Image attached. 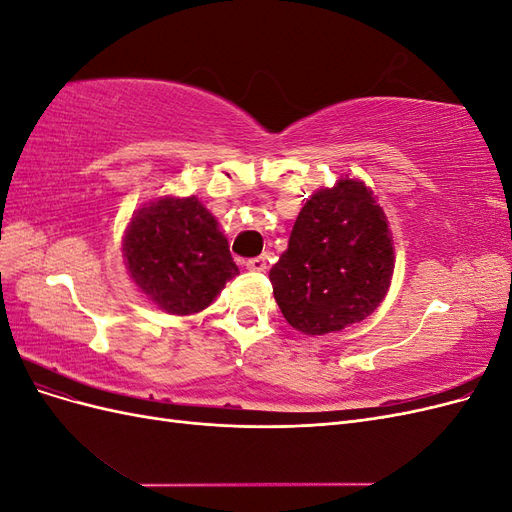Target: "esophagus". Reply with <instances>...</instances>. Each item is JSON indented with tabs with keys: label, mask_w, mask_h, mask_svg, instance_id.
I'll use <instances>...</instances> for the list:
<instances>
[{
	"label": "esophagus",
	"mask_w": 512,
	"mask_h": 512,
	"mask_svg": "<svg viewBox=\"0 0 512 512\" xmlns=\"http://www.w3.org/2000/svg\"><path fill=\"white\" fill-rule=\"evenodd\" d=\"M245 269L250 271H265L267 269V256H256L245 262Z\"/></svg>",
	"instance_id": "esophagus-1"
}]
</instances>
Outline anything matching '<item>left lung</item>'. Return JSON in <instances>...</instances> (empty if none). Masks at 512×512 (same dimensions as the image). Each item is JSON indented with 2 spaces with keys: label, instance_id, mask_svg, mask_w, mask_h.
Returning <instances> with one entry per match:
<instances>
[{
  "label": "left lung",
  "instance_id": "obj_1",
  "mask_svg": "<svg viewBox=\"0 0 512 512\" xmlns=\"http://www.w3.org/2000/svg\"><path fill=\"white\" fill-rule=\"evenodd\" d=\"M393 271L395 245L378 196L344 175L303 205L269 280L292 329L327 335L374 314Z\"/></svg>",
  "mask_w": 512,
  "mask_h": 512
}]
</instances>
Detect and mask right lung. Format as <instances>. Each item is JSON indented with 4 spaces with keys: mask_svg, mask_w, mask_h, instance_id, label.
<instances>
[{
    "mask_svg": "<svg viewBox=\"0 0 512 512\" xmlns=\"http://www.w3.org/2000/svg\"><path fill=\"white\" fill-rule=\"evenodd\" d=\"M121 252L138 292L173 316L203 312L239 275L218 220L194 194H166L136 209Z\"/></svg>",
    "mask_w": 512,
    "mask_h": 512,
    "instance_id": "right-lung-1",
    "label": "right lung"
}]
</instances>
